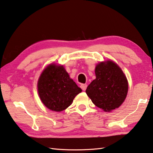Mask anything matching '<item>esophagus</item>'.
I'll use <instances>...</instances> for the list:
<instances>
[{"mask_svg": "<svg viewBox=\"0 0 153 153\" xmlns=\"http://www.w3.org/2000/svg\"><path fill=\"white\" fill-rule=\"evenodd\" d=\"M87 85L86 84H82L80 85V87H81V88L82 89V90L83 91H85V89H86V88H87Z\"/></svg>", "mask_w": 153, "mask_h": 153, "instance_id": "1", "label": "esophagus"}]
</instances>
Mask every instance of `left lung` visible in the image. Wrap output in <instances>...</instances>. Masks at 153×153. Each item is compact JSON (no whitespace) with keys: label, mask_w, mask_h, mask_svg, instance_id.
<instances>
[{"label":"left lung","mask_w":153,"mask_h":153,"mask_svg":"<svg viewBox=\"0 0 153 153\" xmlns=\"http://www.w3.org/2000/svg\"><path fill=\"white\" fill-rule=\"evenodd\" d=\"M96 78L85 92L92 102L104 111H111L121 105L126 98L128 82L121 69L112 61L98 64L95 68Z\"/></svg>","instance_id":"8db88e82"}]
</instances>
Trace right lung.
Returning a JSON list of instances; mask_svg holds the SVG:
<instances>
[{
	"instance_id": "add662e5",
	"label": "right lung",
	"mask_w": 153,
	"mask_h": 153,
	"mask_svg": "<svg viewBox=\"0 0 153 153\" xmlns=\"http://www.w3.org/2000/svg\"><path fill=\"white\" fill-rule=\"evenodd\" d=\"M38 91L45 106L53 111H62L70 105L82 89L70 79L62 65L51 64L38 79Z\"/></svg>"
}]
</instances>
